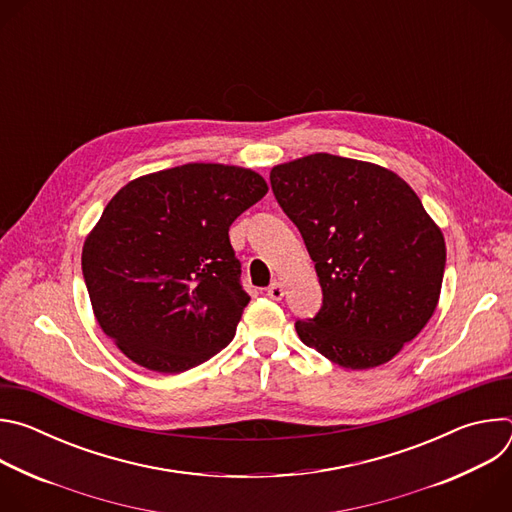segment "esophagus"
I'll return each mask as SVG.
<instances>
[{
	"label": "esophagus",
	"instance_id": "34e87169",
	"mask_svg": "<svg viewBox=\"0 0 512 512\" xmlns=\"http://www.w3.org/2000/svg\"><path fill=\"white\" fill-rule=\"evenodd\" d=\"M283 294H285V291H283V285H281L279 281H273V283L267 287V296H269L271 300H275V302H279V300L283 298Z\"/></svg>",
	"mask_w": 512,
	"mask_h": 512
}]
</instances>
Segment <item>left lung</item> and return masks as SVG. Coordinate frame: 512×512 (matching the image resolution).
I'll return each instance as SVG.
<instances>
[{
    "instance_id": "1",
    "label": "left lung",
    "mask_w": 512,
    "mask_h": 512,
    "mask_svg": "<svg viewBox=\"0 0 512 512\" xmlns=\"http://www.w3.org/2000/svg\"><path fill=\"white\" fill-rule=\"evenodd\" d=\"M269 180L322 285L320 312L296 322L300 340L352 371L389 362L440 300V227L403 178L371 162L312 154Z\"/></svg>"
}]
</instances>
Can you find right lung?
Wrapping results in <instances>:
<instances>
[{
    "label": "right lung",
    "instance_id": "obj_1",
    "mask_svg": "<svg viewBox=\"0 0 512 512\" xmlns=\"http://www.w3.org/2000/svg\"><path fill=\"white\" fill-rule=\"evenodd\" d=\"M253 170L184 164L125 184L83 245L101 330L139 367L184 373L221 352L249 304L229 239L267 194Z\"/></svg>",
    "mask_w": 512,
    "mask_h": 512
}]
</instances>
